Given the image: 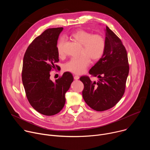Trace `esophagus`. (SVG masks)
I'll return each mask as SVG.
<instances>
[{"mask_svg": "<svg viewBox=\"0 0 150 150\" xmlns=\"http://www.w3.org/2000/svg\"><path fill=\"white\" fill-rule=\"evenodd\" d=\"M74 79H75V80H78V79H79V76L78 75H75L74 76Z\"/></svg>", "mask_w": 150, "mask_h": 150, "instance_id": "1", "label": "esophagus"}]
</instances>
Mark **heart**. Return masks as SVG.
I'll return each instance as SVG.
<instances>
[{
    "label": "heart",
    "mask_w": 150,
    "mask_h": 150,
    "mask_svg": "<svg viewBox=\"0 0 150 150\" xmlns=\"http://www.w3.org/2000/svg\"><path fill=\"white\" fill-rule=\"evenodd\" d=\"M71 37L82 45V56L71 58L65 63L64 69L74 74H82L86 71L90 65V59L93 61H97L103 56L105 49V39L101 34H94L83 30L74 32ZM65 42V39L62 37L57 43V53L60 57L65 55L63 49Z\"/></svg>",
    "instance_id": "heart-1"
}]
</instances>
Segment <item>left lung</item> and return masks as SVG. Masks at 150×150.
I'll return each mask as SVG.
<instances>
[{"instance_id":"8db88e82","label":"left lung","mask_w":150,"mask_h":150,"mask_svg":"<svg viewBox=\"0 0 150 150\" xmlns=\"http://www.w3.org/2000/svg\"><path fill=\"white\" fill-rule=\"evenodd\" d=\"M105 31L104 53L89 71L99 79L93 82L88 76L79 79L84 85V101L98 112L113 108L122 98L129 71L127 52L122 41L108 26Z\"/></svg>"}]
</instances>
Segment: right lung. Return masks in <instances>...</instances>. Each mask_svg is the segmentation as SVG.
I'll return each mask as SVG.
<instances>
[{
    "label": "right lung",
    "instance_id": "1",
    "mask_svg": "<svg viewBox=\"0 0 150 150\" xmlns=\"http://www.w3.org/2000/svg\"><path fill=\"white\" fill-rule=\"evenodd\" d=\"M62 27L49 28L28 47L23 59L22 81L27 98L33 108L46 116L58 113L64 107L65 93L74 81L66 72L53 82L50 72L58 66L57 43Z\"/></svg>",
    "mask_w": 150,
    "mask_h": 150
}]
</instances>
